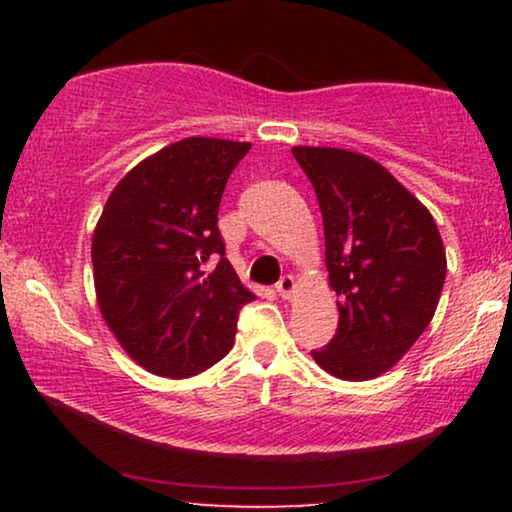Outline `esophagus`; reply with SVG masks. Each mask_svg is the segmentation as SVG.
Returning <instances> with one entry per match:
<instances>
[{
  "label": "esophagus",
  "instance_id": "34e87169",
  "mask_svg": "<svg viewBox=\"0 0 512 512\" xmlns=\"http://www.w3.org/2000/svg\"><path fill=\"white\" fill-rule=\"evenodd\" d=\"M275 289H277V293H279V296H282L284 300H291L293 296H296V279H293L291 275H284V277L277 282Z\"/></svg>",
  "mask_w": 512,
  "mask_h": 512
}]
</instances>
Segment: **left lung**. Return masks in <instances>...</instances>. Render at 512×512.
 <instances>
[{
	"label": "left lung",
	"instance_id": "8db88e82",
	"mask_svg": "<svg viewBox=\"0 0 512 512\" xmlns=\"http://www.w3.org/2000/svg\"><path fill=\"white\" fill-rule=\"evenodd\" d=\"M317 193L338 333L312 359L340 380L380 377L436 314L443 237L429 209L377 160L331 146H293Z\"/></svg>",
	"mask_w": 512,
	"mask_h": 512
}]
</instances>
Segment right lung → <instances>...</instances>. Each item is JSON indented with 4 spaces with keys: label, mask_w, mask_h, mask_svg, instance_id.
I'll return each mask as SVG.
<instances>
[{
    "label": "right lung",
    "mask_w": 512,
    "mask_h": 512,
    "mask_svg": "<svg viewBox=\"0 0 512 512\" xmlns=\"http://www.w3.org/2000/svg\"><path fill=\"white\" fill-rule=\"evenodd\" d=\"M249 149L181 139L132 167L102 209L90 251L97 305L130 359L153 375L184 380L221 361L237 312L256 298L223 258L216 226L223 188Z\"/></svg>",
    "instance_id": "right-lung-1"
}]
</instances>
